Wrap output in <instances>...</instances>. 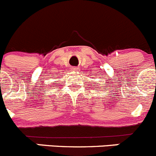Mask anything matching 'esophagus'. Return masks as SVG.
<instances>
[{
    "label": "esophagus",
    "mask_w": 156,
    "mask_h": 156,
    "mask_svg": "<svg viewBox=\"0 0 156 156\" xmlns=\"http://www.w3.org/2000/svg\"><path fill=\"white\" fill-rule=\"evenodd\" d=\"M72 70H73V71H77V70H78V69H77V68H73V69H72Z\"/></svg>",
    "instance_id": "34e87169"
}]
</instances>
